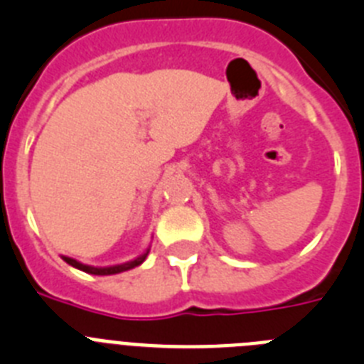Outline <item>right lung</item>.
I'll list each match as a JSON object with an SVG mask.
<instances>
[{
    "label": "right lung",
    "instance_id": "obj_1",
    "mask_svg": "<svg viewBox=\"0 0 364 364\" xmlns=\"http://www.w3.org/2000/svg\"><path fill=\"white\" fill-rule=\"evenodd\" d=\"M147 253H144V255H140L138 259L131 260V262H125V264H120V266H111V268H92V266H85V264H80L78 260L74 259H69V257H63V260H65L67 264L74 266V268L82 269V272H87V273H92V275H114V273H120V272H127V269L134 268V266L142 264L144 260H146Z\"/></svg>",
    "mask_w": 364,
    "mask_h": 364
}]
</instances>
